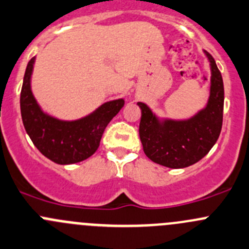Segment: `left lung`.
I'll list each match as a JSON object with an SVG mask.
<instances>
[{"label":"left lung","instance_id":"left-lung-1","mask_svg":"<svg viewBox=\"0 0 249 249\" xmlns=\"http://www.w3.org/2000/svg\"><path fill=\"white\" fill-rule=\"evenodd\" d=\"M212 67L211 97L203 110L185 122L160 123L144 103L141 108L140 139L146 156L168 168H186L201 160L215 144L224 110V83L215 60L206 52Z\"/></svg>","mask_w":249,"mask_h":249}]
</instances>
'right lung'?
Here are the masks:
<instances>
[{
    "label": "right lung",
    "mask_w": 249,
    "mask_h": 249,
    "mask_svg": "<svg viewBox=\"0 0 249 249\" xmlns=\"http://www.w3.org/2000/svg\"><path fill=\"white\" fill-rule=\"evenodd\" d=\"M35 57L29 60L20 92V112L24 127L36 148L57 164L85 160L97 151L106 126L119 113L124 100L101 106L89 117L75 122H62L45 114L30 89Z\"/></svg>",
    "instance_id": "add662e5"
}]
</instances>
